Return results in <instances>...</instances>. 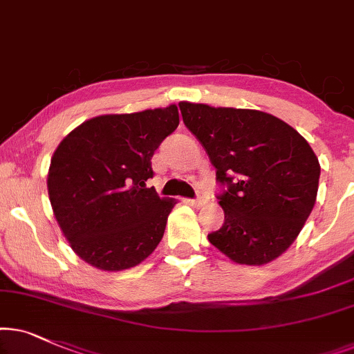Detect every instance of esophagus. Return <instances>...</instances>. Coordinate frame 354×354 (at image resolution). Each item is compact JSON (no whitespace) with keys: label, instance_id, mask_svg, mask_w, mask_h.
Returning a JSON list of instances; mask_svg holds the SVG:
<instances>
[{"label":"esophagus","instance_id":"34e87169","mask_svg":"<svg viewBox=\"0 0 354 354\" xmlns=\"http://www.w3.org/2000/svg\"><path fill=\"white\" fill-rule=\"evenodd\" d=\"M191 202H192V205H194V207H202V205H204L205 202H207V197H205V196H202V194H199V196L196 197L194 201H191Z\"/></svg>","mask_w":354,"mask_h":354}]
</instances>
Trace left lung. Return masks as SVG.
<instances>
[{
  "label": "left lung",
  "instance_id": "obj_1",
  "mask_svg": "<svg viewBox=\"0 0 354 354\" xmlns=\"http://www.w3.org/2000/svg\"><path fill=\"white\" fill-rule=\"evenodd\" d=\"M180 110L223 186L216 197L225 221L209 241L244 266H263L281 256L317 197L320 165L308 140L259 110L189 102H181Z\"/></svg>",
  "mask_w": 354,
  "mask_h": 354
}]
</instances>
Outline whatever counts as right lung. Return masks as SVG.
Segmentation results:
<instances>
[{
  "label": "right lung",
  "instance_id": "right-lung-1",
  "mask_svg": "<svg viewBox=\"0 0 354 354\" xmlns=\"http://www.w3.org/2000/svg\"><path fill=\"white\" fill-rule=\"evenodd\" d=\"M180 124L176 105L92 118L51 157L48 196L55 218L82 261L106 272L136 267L162 241L174 199L145 181L163 139Z\"/></svg>",
  "mask_w": 354,
  "mask_h": 354
}]
</instances>
